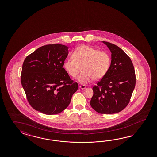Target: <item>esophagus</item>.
I'll list each match as a JSON object with an SVG mask.
<instances>
[{
	"label": "esophagus",
	"mask_w": 157,
	"mask_h": 157,
	"mask_svg": "<svg viewBox=\"0 0 157 157\" xmlns=\"http://www.w3.org/2000/svg\"><path fill=\"white\" fill-rule=\"evenodd\" d=\"M86 87V86L85 85H80L79 86V88L82 89V90H83V89H85Z\"/></svg>",
	"instance_id": "34e87169"
}]
</instances>
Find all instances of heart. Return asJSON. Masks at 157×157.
Returning a JSON list of instances; mask_svg holds the SVG:
<instances>
[{
  "instance_id": "obj_1",
  "label": "heart",
  "mask_w": 157,
  "mask_h": 157,
  "mask_svg": "<svg viewBox=\"0 0 157 157\" xmlns=\"http://www.w3.org/2000/svg\"><path fill=\"white\" fill-rule=\"evenodd\" d=\"M110 57L108 53L87 45H82L75 49L72 57H68L63 62V67L68 74L78 77L81 83H87L92 79L98 81L105 76L109 69Z\"/></svg>"
}]
</instances>
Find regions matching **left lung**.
Returning a JSON list of instances; mask_svg holds the SVG:
<instances>
[{
  "instance_id": "8db88e82",
  "label": "left lung",
  "mask_w": 157,
  "mask_h": 157,
  "mask_svg": "<svg viewBox=\"0 0 157 157\" xmlns=\"http://www.w3.org/2000/svg\"><path fill=\"white\" fill-rule=\"evenodd\" d=\"M102 43L111 52V63L105 76L93 87L90 105L101 114H113L128 104L135 87V72L131 59L123 50L112 43Z\"/></svg>"
}]
</instances>
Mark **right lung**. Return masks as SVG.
Returning a JSON list of instances; mask_svg holds the SVG:
<instances>
[{
    "mask_svg": "<svg viewBox=\"0 0 157 157\" xmlns=\"http://www.w3.org/2000/svg\"><path fill=\"white\" fill-rule=\"evenodd\" d=\"M68 47L60 44L38 48L24 60L21 84L29 104L44 114H56L69 105L78 84L63 68Z\"/></svg>",
    "mask_w": 157,
    "mask_h": 157,
    "instance_id": "1",
    "label": "right lung"
}]
</instances>
